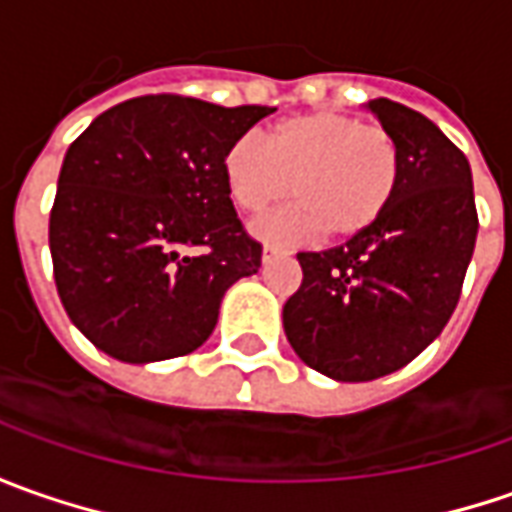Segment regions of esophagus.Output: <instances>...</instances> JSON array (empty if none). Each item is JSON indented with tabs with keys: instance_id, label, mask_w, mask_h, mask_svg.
<instances>
[{
	"instance_id": "1",
	"label": "esophagus",
	"mask_w": 512,
	"mask_h": 512,
	"mask_svg": "<svg viewBox=\"0 0 512 512\" xmlns=\"http://www.w3.org/2000/svg\"><path fill=\"white\" fill-rule=\"evenodd\" d=\"M283 255H289L286 249H280V246H266L263 249V263H272L274 257H283Z\"/></svg>"
}]
</instances>
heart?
<instances>
[{
    "label": "heart",
    "mask_w": 512,
    "mask_h": 512,
    "mask_svg": "<svg viewBox=\"0 0 512 512\" xmlns=\"http://www.w3.org/2000/svg\"><path fill=\"white\" fill-rule=\"evenodd\" d=\"M229 201L260 215L291 192L297 206L257 223L263 240H306L326 232L351 240L374 229L397 195L399 150L382 127L340 110H314L274 124L266 144L232 141L221 158Z\"/></svg>",
    "instance_id": "1"
}]
</instances>
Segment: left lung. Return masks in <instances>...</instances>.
Wrapping results in <instances>:
<instances>
[{
	"label": "left lung",
	"instance_id": "1",
	"mask_svg": "<svg viewBox=\"0 0 512 512\" xmlns=\"http://www.w3.org/2000/svg\"><path fill=\"white\" fill-rule=\"evenodd\" d=\"M368 110L397 141V195L365 235L300 252L303 283L283 306L294 354L337 382L399 371L442 334L479 232L465 152L405 104Z\"/></svg>",
	"mask_w": 512,
	"mask_h": 512
}]
</instances>
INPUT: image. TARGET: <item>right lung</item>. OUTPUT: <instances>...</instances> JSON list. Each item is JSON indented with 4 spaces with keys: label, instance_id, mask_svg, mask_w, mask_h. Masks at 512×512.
Listing matches in <instances>:
<instances>
[{
    "label": "right lung",
    "instance_id": "1",
    "mask_svg": "<svg viewBox=\"0 0 512 512\" xmlns=\"http://www.w3.org/2000/svg\"><path fill=\"white\" fill-rule=\"evenodd\" d=\"M272 110L141 96L70 144L50 209L53 277L104 354L135 365L192 354L226 289L257 274L263 246L238 221L221 158Z\"/></svg>",
    "mask_w": 512,
    "mask_h": 512
}]
</instances>
